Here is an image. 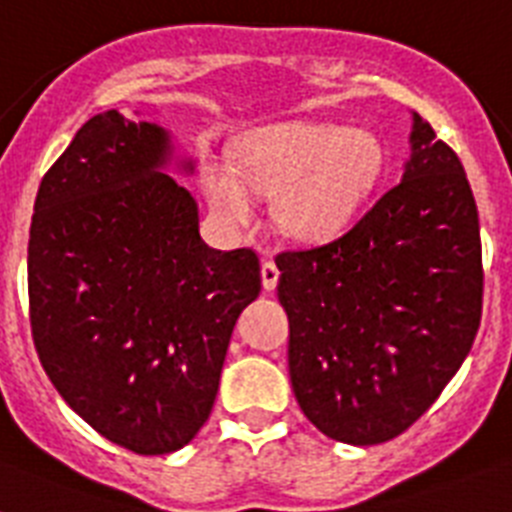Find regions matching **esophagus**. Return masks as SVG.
I'll return each mask as SVG.
<instances>
[{"mask_svg": "<svg viewBox=\"0 0 512 512\" xmlns=\"http://www.w3.org/2000/svg\"><path fill=\"white\" fill-rule=\"evenodd\" d=\"M260 276H263V289L273 291L278 286V276H281V270H278L276 263L265 260L263 268H260Z\"/></svg>", "mask_w": 512, "mask_h": 512, "instance_id": "34e87169", "label": "esophagus"}]
</instances>
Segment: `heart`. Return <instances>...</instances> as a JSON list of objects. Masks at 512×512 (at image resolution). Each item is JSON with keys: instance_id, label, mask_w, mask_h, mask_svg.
Listing matches in <instances>:
<instances>
[{"instance_id": "b5f03b06", "label": "heart", "mask_w": 512, "mask_h": 512, "mask_svg": "<svg viewBox=\"0 0 512 512\" xmlns=\"http://www.w3.org/2000/svg\"><path fill=\"white\" fill-rule=\"evenodd\" d=\"M382 166L375 135L341 124L283 122L239 140L234 166L210 161L203 187L210 208L231 226H247L255 197H273L278 229L299 242H325L349 229Z\"/></svg>"}]
</instances>
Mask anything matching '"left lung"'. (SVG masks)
Returning a JSON list of instances; mask_svg holds the SVG:
<instances>
[{"label":"left lung","instance_id":"left-lung-1","mask_svg":"<svg viewBox=\"0 0 512 512\" xmlns=\"http://www.w3.org/2000/svg\"><path fill=\"white\" fill-rule=\"evenodd\" d=\"M401 182L349 231L278 255L289 375L330 440L377 445L437 401L482 320V239L466 171L419 114Z\"/></svg>","mask_w":512,"mask_h":512}]
</instances>
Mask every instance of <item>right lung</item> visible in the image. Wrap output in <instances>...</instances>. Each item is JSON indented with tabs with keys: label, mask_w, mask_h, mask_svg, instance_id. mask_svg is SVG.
<instances>
[{
	"label": "right lung",
	"mask_w": 512,
	"mask_h": 512,
	"mask_svg": "<svg viewBox=\"0 0 512 512\" xmlns=\"http://www.w3.org/2000/svg\"><path fill=\"white\" fill-rule=\"evenodd\" d=\"M171 163L195 171L166 127L103 111L46 171L30 221L38 359L77 416L137 455L195 440L236 317L260 294L255 252L203 242Z\"/></svg>",
	"instance_id": "right-lung-1"
}]
</instances>
